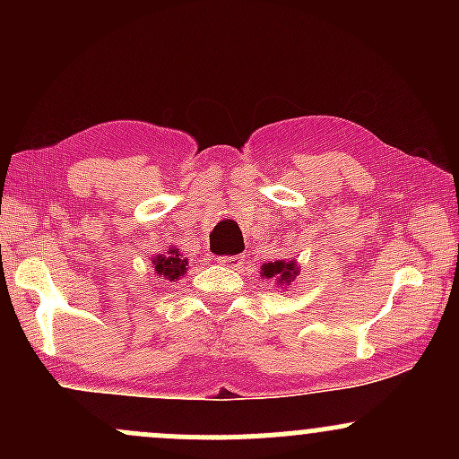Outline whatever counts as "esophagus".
Here are the masks:
<instances>
[{
	"label": "esophagus",
	"instance_id": "1",
	"mask_svg": "<svg viewBox=\"0 0 459 459\" xmlns=\"http://www.w3.org/2000/svg\"><path fill=\"white\" fill-rule=\"evenodd\" d=\"M218 263L222 267H229V270H237V267L241 265V256H237V255H233V256H220Z\"/></svg>",
	"mask_w": 459,
	"mask_h": 459
}]
</instances>
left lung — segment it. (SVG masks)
I'll return each instance as SVG.
<instances>
[{
  "mask_svg": "<svg viewBox=\"0 0 459 459\" xmlns=\"http://www.w3.org/2000/svg\"><path fill=\"white\" fill-rule=\"evenodd\" d=\"M298 265L296 261H272V263H265V265H261V276H265L267 281H276L281 284H289L291 281H296L298 276Z\"/></svg>",
  "mask_w": 459,
  "mask_h": 459,
  "instance_id": "left-lung-1",
  "label": "left lung"
}]
</instances>
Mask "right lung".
Segmentation results:
<instances>
[{
    "mask_svg": "<svg viewBox=\"0 0 459 459\" xmlns=\"http://www.w3.org/2000/svg\"><path fill=\"white\" fill-rule=\"evenodd\" d=\"M152 267H155L157 276L166 278V281H181V276L187 270V259L178 252V247H168L163 255L152 256Z\"/></svg>",
    "mask_w": 459,
    "mask_h": 459,
    "instance_id": "right-lung-1",
    "label": "right lung"
}]
</instances>
